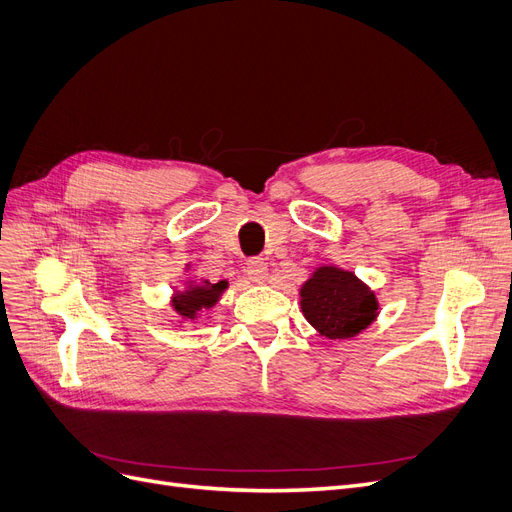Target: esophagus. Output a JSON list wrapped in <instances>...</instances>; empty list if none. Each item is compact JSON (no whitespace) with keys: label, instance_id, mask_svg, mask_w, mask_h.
<instances>
[{"label":"esophagus","instance_id":"1","mask_svg":"<svg viewBox=\"0 0 512 512\" xmlns=\"http://www.w3.org/2000/svg\"><path fill=\"white\" fill-rule=\"evenodd\" d=\"M246 274H249L251 280L255 282H263L268 276V263L263 261L261 257H251L249 261H246Z\"/></svg>","mask_w":512,"mask_h":512}]
</instances>
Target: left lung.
Instances as JSON below:
<instances>
[{"label": "left lung", "mask_w": 512, "mask_h": 512, "mask_svg": "<svg viewBox=\"0 0 512 512\" xmlns=\"http://www.w3.org/2000/svg\"><path fill=\"white\" fill-rule=\"evenodd\" d=\"M301 310L320 335L344 339L373 323L377 301L352 272L325 266L301 287Z\"/></svg>", "instance_id": "obj_1"}]
</instances>
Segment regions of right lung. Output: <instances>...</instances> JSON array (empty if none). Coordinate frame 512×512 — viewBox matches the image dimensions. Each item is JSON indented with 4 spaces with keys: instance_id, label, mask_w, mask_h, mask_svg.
Here are the masks:
<instances>
[{
    "instance_id": "1",
    "label": "right lung",
    "mask_w": 512,
    "mask_h": 512,
    "mask_svg": "<svg viewBox=\"0 0 512 512\" xmlns=\"http://www.w3.org/2000/svg\"><path fill=\"white\" fill-rule=\"evenodd\" d=\"M225 287H227L225 280L217 282V285H208V282H206L204 287H192V289H187L185 293H179L173 299V306L183 318H196V314L200 310L213 308L217 304L219 295H221V291H225Z\"/></svg>"
}]
</instances>
